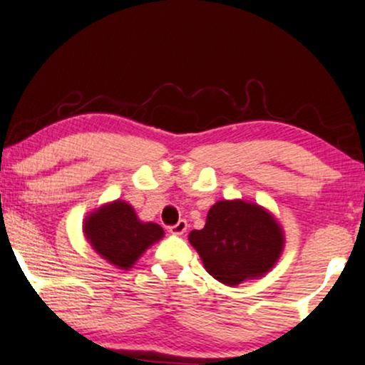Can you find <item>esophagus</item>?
<instances>
[{
    "label": "esophagus",
    "mask_w": 365,
    "mask_h": 365,
    "mask_svg": "<svg viewBox=\"0 0 365 365\" xmlns=\"http://www.w3.org/2000/svg\"><path fill=\"white\" fill-rule=\"evenodd\" d=\"M187 227H188L187 220H178L177 224H175V225H172V227H170V232H172L173 236H182V234H185Z\"/></svg>",
    "instance_id": "1"
}]
</instances>
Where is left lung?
<instances>
[{
    "instance_id": "1",
    "label": "left lung",
    "mask_w": 365,
    "mask_h": 365,
    "mask_svg": "<svg viewBox=\"0 0 365 365\" xmlns=\"http://www.w3.org/2000/svg\"><path fill=\"white\" fill-rule=\"evenodd\" d=\"M188 241L212 278L237 286L266 276L284 249V230L274 214L256 202L232 198L210 207L204 229Z\"/></svg>"
}]
</instances>
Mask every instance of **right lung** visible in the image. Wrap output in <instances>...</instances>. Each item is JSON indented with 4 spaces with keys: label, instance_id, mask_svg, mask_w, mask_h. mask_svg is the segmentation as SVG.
<instances>
[{
    "label": "right lung",
    "instance_id": "add662e5",
    "mask_svg": "<svg viewBox=\"0 0 365 365\" xmlns=\"http://www.w3.org/2000/svg\"><path fill=\"white\" fill-rule=\"evenodd\" d=\"M82 232L98 255L118 269H131L165 230L155 222H143L126 200L106 202L86 215Z\"/></svg>",
    "mask_w": 365,
    "mask_h": 365
}]
</instances>
